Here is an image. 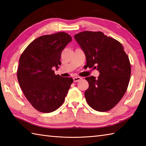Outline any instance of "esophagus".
<instances>
[{"instance_id":"34e87169","label":"esophagus","mask_w":146,"mask_h":146,"mask_svg":"<svg viewBox=\"0 0 146 146\" xmlns=\"http://www.w3.org/2000/svg\"><path fill=\"white\" fill-rule=\"evenodd\" d=\"M82 80V78L81 77H79V76H76V77H74L73 78V81L74 82H77L80 81V80Z\"/></svg>"}]
</instances>
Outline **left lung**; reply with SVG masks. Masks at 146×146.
<instances>
[{
	"mask_svg": "<svg viewBox=\"0 0 146 146\" xmlns=\"http://www.w3.org/2000/svg\"><path fill=\"white\" fill-rule=\"evenodd\" d=\"M86 56V66L100 72L86 77V100L94 110L107 111L119 103L127 89L131 74L129 56L122 44L100 32L83 31L74 36Z\"/></svg>",
	"mask_w": 146,
	"mask_h": 146,
	"instance_id": "obj_1",
	"label": "left lung"
}]
</instances>
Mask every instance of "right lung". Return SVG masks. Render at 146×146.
<instances>
[{
	"mask_svg": "<svg viewBox=\"0 0 146 146\" xmlns=\"http://www.w3.org/2000/svg\"><path fill=\"white\" fill-rule=\"evenodd\" d=\"M68 34L60 32L36 38L19 58V83L32 106L41 112H52L63 104L73 80L55 75L53 68L61 64L62 51L71 41Z\"/></svg>",
	"mask_w": 146,
	"mask_h": 146,
	"instance_id": "1",
	"label": "right lung"
}]
</instances>
